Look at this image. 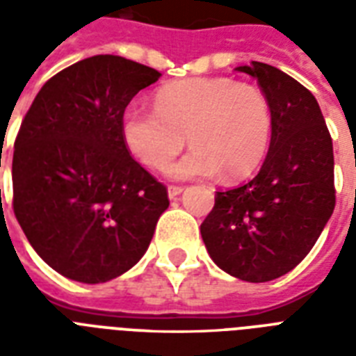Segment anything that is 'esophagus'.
<instances>
[{
    "instance_id": "obj_1",
    "label": "esophagus",
    "mask_w": 356,
    "mask_h": 356,
    "mask_svg": "<svg viewBox=\"0 0 356 356\" xmlns=\"http://www.w3.org/2000/svg\"><path fill=\"white\" fill-rule=\"evenodd\" d=\"M183 192V186H168V195H170V200H175L177 195H181Z\"/></svg>"
}]
</instances>
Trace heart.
Wrapping results in <instances>:
<instances>
[{"mask_svg": "<svg viewBox=\"0 0 356 356\" xmlns=\"http://www.w3.org/2000/svg\"><path fill=\"white\" fill-rule=\"evenodd\" d=\"M122 138L145 168L161 170L184 145L192 149L168 166L173 179L222 172L236 181L262 164L273 116L268 97L253 85L229 77H192L162 86L155 108L131 103L122 114Z\"/></svg>", "mask_w": 356, "mask_h": 356, "instance_id": "obj_1", "label": "heart"}]
</instances>
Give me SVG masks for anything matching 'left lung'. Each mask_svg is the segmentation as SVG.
<instances>
[{
  "label": "left lung",
  "instance_id": "left-lung-1",
  "mask_svg": "<svg viewBox=\"0 0 356 356\" xmlns=\"http://www.w3.org/2000/svg\"><path fill=\"white\" fill-rule=\"evenodd\" d=\"M236 70L254 77L270 102V149L249 183L216 192L201 236L218 268L266 282L309 254L334 211L332 140L316 97L301 83L257 60Z\"/></svg>",
  "mask_w": 356,
  "mask_h": 356
}]
</instances>
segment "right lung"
Instances as JSON below:
<instances>
[{
  "instance_id": "right-lung-1",
  "label": "right lung",
  "mask_w": 356,
  "mask_h": 356,
  "mask_svg": "<svg viewBox=\"0 0 356 356\" xmlns=\"http://www.w3.org/2000/svg\"><path fill=\"white\" fill-rule=\"evenodd\" d=\"M156 70L96 55L53 75L14 142L13 209L40 259L97 284L131 270L168 209L166 186L122 138V114Z\"/></svg>"
}]
</instances>
